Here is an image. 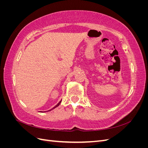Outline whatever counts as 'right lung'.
<instances>
[{"instance_id": "1", "label": "right lung", "mask_w": 148, "mask_h": 148, "mask_svg": "<svg viewBox=\"0 0 148 148\" xmlns=\"http://www.w3.org/2000/svg\"><path fill=\"white\" fill-rule=\"evenodd\" d=\"M61 101H60V102H59V103H58V104H57V105H56V106H55V107H53V108H52V109H54V108H56V107H57V106H59V104H60V102H61ZM52 109H51V110H52Z\"/></svg>"}]
</instances>
